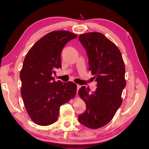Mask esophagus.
Segmentation results:
<instances>
[{"instance_id": "obj_1", "label": "esophagus", "mask_w": 149, "mask_h": 149, "mask_svg": "<svg viewBox=\"0 0 149 149\" xmlns=\"http://www.w3.org/2000/svg\"><path fill=\"white\" fill-rule=\"evenodd\" d=\"M81 88V85H79V84H77V93H78V90H79V89Z\"/></svg>"}]
</instances>
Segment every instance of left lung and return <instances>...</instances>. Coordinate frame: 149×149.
Listing matches in <instances>:
<instances>
[{
  "label": "left lung",
  "instance_id": "1",
  "mask_svg": "<svg viewBox=\"0 0 149 149\" xmlns=\"http://www.w3.org/2000/svg\"><path fill=\"white\" fill-rule=\"evenodd\" d=\"M79 40L86 50L89 70L96 79L97 88L91 94L85 86L79 89L86 110L78 120L86 127L96 129L109 123L122 104L126 85L124 62L118 47L101 33L81 34Z\"/></svg>",
  "mask_w": 149,
  "mask_h": 149
}]
</instances>
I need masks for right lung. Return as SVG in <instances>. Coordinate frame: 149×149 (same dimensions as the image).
Returning a JSON list of instances; mask_svg holds the SVG:
<instances>
[{
	"mask_svg": "<svg viewBox=\"0 0 149 149\" xmlns=\"http://www.w3.org/2000/svg\"><path fill=\"white\" fill-rule=\"evenodd\" d=\"M76 37L68 31H53L40 38L26 54L20 74L21 95L35 124L45 126L55 123L60 106L75 96V83L56 82L52 75L61 68L63 48Z\"/></svg>",
	"mask_w": 149,
	"mask_h": 149,
	"instance_id": "obj_1",
	"label": "right lung"
}]
</instances>
